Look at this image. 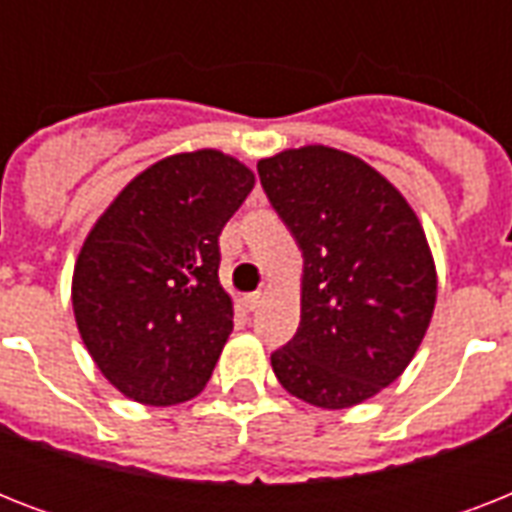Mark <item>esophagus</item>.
<instances>
[{
  "label": "esophagus",
  "instance_id": "obj_1",
  "mask_svg": "<svg viewBox=\"0 0 512 512\" xmlns=\"http://www.w3.org/2000/svg\"><path fill=\"white\" fill-rule=\"evenodd\" d=\"M260 303H263V295H260V292H249V295L241 297V305H244L247 311H255Z\"/></svg>",
  "mask_w": 512,
  "mask_h": 512
}]
</instances>
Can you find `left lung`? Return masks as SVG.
<instances>
[{
  "label": "left lung",
  "instance_id": "8db88e82",
  "mask_svg": "<svg viewBox=\"0 0 512 512\" xmlns=\"http://www.w3.org/2000/svg\"><path fill=\"white\" fill-rule=\"evenodd\" d=\"M257 172L303 252L300 327L273 372L305 404H361L401 377L433 319L425 231L388 177L337 148H289Z\"/></svg>",
  "mask_w": 512,
  "mask_h": 512
}]
</instances>
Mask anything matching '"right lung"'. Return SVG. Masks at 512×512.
<instances>
[{
	"mask_svg": "<svg viewBox=\"0 0 512 512\" xmlns=\"http://www.w3.org/2000/svg\"><path fill=\"white\" fill-rule=\"evenodd\" d=\"M255 188L233 156L159 159L124 185L76 257L71 303L92 361L132 401L199 396L233 332L217 236Z\"/></svg>",
	"mask_w": 512,
	"mask_h": 512,
	"instance_id": "right-lung-1",
	"label": "right lung"
}]
</instances>
